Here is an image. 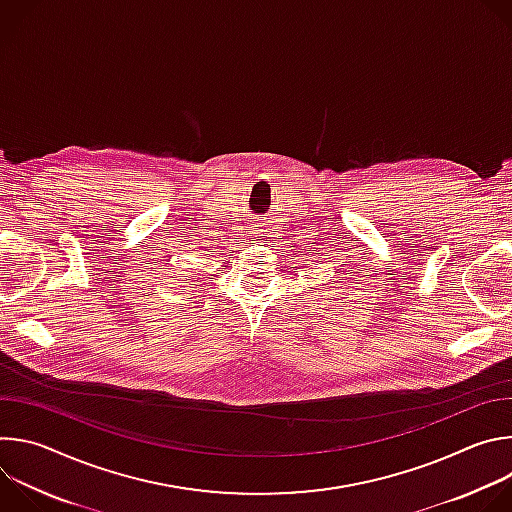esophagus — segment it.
<instances>
[{"instance_id":"1","label":"esophagus","mask_w":512,"mask_h":512,"mask_svg":"<svg viewBox=\"0 0 512 512\" xmlns=\"http://www.w3.org/2000/svg\"><path fill=\"white\" fill-rule=\"evenodd\" d=\"M253 233H255V237H265V235H263V233H265L263 225H255V227H253Z\"/></svg>"}]
</instances>
